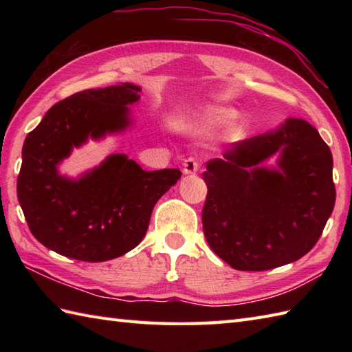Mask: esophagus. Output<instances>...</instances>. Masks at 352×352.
Returning a JSON list of instances; mask_svg holds the SVG:
<instances>
[{
	"mask_svg": "<svg viewBox=\"0 0 352 352\" xmlns=\"http://www.w3.org/2000/svg\"><path fill=\"white\" fill-rule=\"evenodd\" d=\"M199 169V163L193 159V157H189V159H186L183 163V174L186 175H192V174H197Z\"/></svg>",
	"mask_w": 352,
	"mask_h": 352,
	"instance_id": "34e87169",
	"label": "esophagus"
}]
</instances>
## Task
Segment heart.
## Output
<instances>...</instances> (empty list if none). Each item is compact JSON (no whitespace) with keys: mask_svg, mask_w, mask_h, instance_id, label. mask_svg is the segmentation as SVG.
Returning a JSON list of instances; mask_svg holds the SVG:
<instances>
[{"mask_svg":"<svg viewBox=\"0 0 352 352\" xmlns=\"http://www.w3.org/2000/svg\"><path fill=\"white\" fill-rule=\"evenodd\" d=\"M236 116L237 113L233 109L208 107L193 116L182 118L177 124V129L186 134H190L193 138H212L216 136L222 129H226ZM237 136V130L231 131V138Z\"/></svg>","mask_w":352,"mask_h":352,"instance_id":"1","label":"heart"}]
</instances>
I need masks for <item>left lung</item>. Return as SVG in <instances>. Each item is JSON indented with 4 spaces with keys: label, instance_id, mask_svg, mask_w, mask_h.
Returning <instances> with one entry per match:
<instances>
[{
    "label": "left lung",
    "instance_id": "left-lung-1",
    "mask_svg": "<svg viewBox=\"0 0 352 352\" xmlns=\"http://www.w3.org/2000/svg\"><path fill=\"white\" fill-rule=\"evenodd\" d=\"M275 158L274 165H267ZM206 241L237 271H267L305 256L334 208L333 155L307 121L230 145L207 162Z\"/></svg>",
    "mask_w": 352,
    "mask_h": 352
}]
</instances>
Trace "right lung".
I'll return each instance as SVG.
<instances>
[{
  "instance_id": "add662e5",
  "label": "right lung",
  "mask_w": 352,
  "mask_h": 352,
  "mask_svg": "<svg viewBox=\"0 0 352 352\" xmlns=\"http://www.w3.org/2000/svg\"><path fill=\"white\" fill-rule=\"evenodd\" d=\"M133 83L87 89L52 106L22 146L18 201L33 236L48 250L81 261L124 256L145 237L153 208L182 178L180 169L145 170L126 154H110L77 177L62 163L89 140L133 126Z\"/></svg>"
}]
</instances>
